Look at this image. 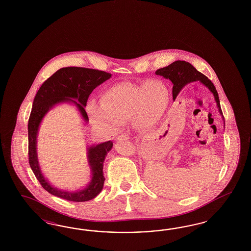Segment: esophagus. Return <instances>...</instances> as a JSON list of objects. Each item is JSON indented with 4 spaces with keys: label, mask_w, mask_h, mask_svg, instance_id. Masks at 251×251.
<instances>
[{
    "label": "esophagus",
    "mask_w": 251,
    "mask_h": 251,
    "mask_svg": "<svg viewBox=\"0 0 251 251\" xmlns=\"http://www.w3.org/2000/svg\"><path fill=\"white\" fill-rule=\"evenodd\" d=\"M123 140H125V141L129 140V135L126 134V133H122L117 138V141H123Z\"/></svg>",
    "instance_id": "1"
}]
</instances>
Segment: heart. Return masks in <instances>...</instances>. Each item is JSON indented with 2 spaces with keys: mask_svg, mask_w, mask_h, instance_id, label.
<instances>
[{
  "mask_svg": "<svg viewBox=\"0 0 251 251\" xmlns=\"http://www.w3.org/2000/svg\"><path fill=\"white\" fill-rule=\"evenodd\" d=\"M169 101V90L162 81L122 83L107 88L101 95L100 105L90 102L87 112L91 122L99 127L113 130L130 120L136 129L146 130L158 124Z\"/></svg>",
  "mask_w": 251,
  "mask_h": 251,
  "instance_id": "1",
  "label": "heart"
}]
</instances>
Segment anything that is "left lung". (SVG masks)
Listing matches in <instances>:
<instances>
[{
  "label": "left lung",
  "instance_id": "8db88e82",
  "mask_svg": "<svg viewBox=\"0 0 251 251\" xmlns=\"http://www.w3.org/2000/svg\"><path fill=\"white\" fill-rule=\"evenodd\" d=\"M155 75H157L164 76L165 78L169 79L173 84V99L175 100L177 97L178 93L182 89L183 87L190 82L194 81H200L201 83L207 86L214 96L215 101L217 103V106L219 108V112L223 115L222 109H221L220 100L218 97V93L215 89L214 84L212 83L210 79H208L207 76L202 75L201 73L198 72L196 69L194 68L190 62L185 61H176L168 65L167 67L158 69L155 72ZM224 118V116H223Z\"/></svg>",
  "mask_w": 251,
  "mask_h": 251
}]
</instances>
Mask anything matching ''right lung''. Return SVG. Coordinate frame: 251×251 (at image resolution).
<instances>
[{
	"label": "right lung",
	"instance_id": "obj_1",
	"mask_svg": "<svg viewBox=\"0 0 251 251\" xmlns=\"http://www.w3.org/2000/svg\"><path fill=\"white\" fill-rule=\"evenodd\" d=\"M111 77V74L96 69L83 67H65L58 70L49 77L40 86L34 99L28 120V161L33 173L42 188L56 197L81 202L87 201L99 195L103 189L105 177L103 176V162L106 153L113 146L111 141L94 145L88 148V160L91 167L92 180L84 189L76 192H69L53 188L48 182L40 171L37 156V133L41 120L49 109L61 102H73L78 107L84 121L88 116L84 109L92 91L99 84ZM75 99L78 102L74 100Z\"/></svg>",
	"mask_w": 251,
	"mask_h": 251
}]
</instances>
